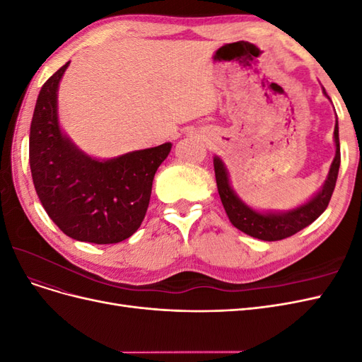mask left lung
Here are the masks:
<instances>
[{"instance_id": "1", "label": "left lung", "mask_w": 362, "mask_h": 362, "mask_svg": "<svg viewBox=\"0 0 362 362\" xmlns=\"http://www.w3.org/2000/svg\"><path fill=\"white\" fill-rule=\"evenodd\" d=\"M323 93L326 95L325 89ZM327 100H329V96H327ZM334 141L335 157L322 189L317 192L310 201H306L305 204L296 206L288 211H258L255 208L249 206L246 202L238 198L237 193L231 187L225 163L218 157H214L217 190L225 211L229 217V222L242 233L250 237H255L258 240H264V242H276V240L291 237L293 234L299 233L300 229L311 225L315 218L326 210L335 189L339 161H341V157H339L338 120H335Z\"/></svg>"}]
</instances>
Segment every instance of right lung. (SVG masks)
<instances>
[{
	"mask_svg": "<svg viewBox=\"0 0 362 362\" xmlns=\"http://www.w3.org/2000/svg\"><path fill=\"white\" fill-rule=\"evenodd\" d=\"M68 62L39 92L30 127V169L39 199L68 237L112 245L133 235L148 210L152 181L172 144L108 160L87 156L59 122L57 92Z\"/></svg>",
	"mask_w": 362,
	"mask_h": 362,
	"instance_id": "right-lung-1",
	"label": "right lung"
}]
</instances>
